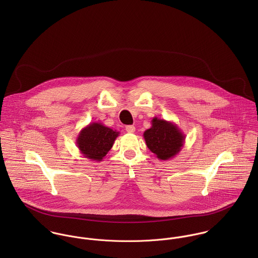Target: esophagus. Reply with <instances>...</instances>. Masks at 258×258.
<instances>
[{
  "label": "esophagus",
  "mask_w": 258,
  "mask_h": 258,
  "mask_svg": "<svg viewBox=\"0 0 258 258\" xmlns=\"http://www.w3.org/2000/svg\"><path fill=\"white\" fill-rule=\"evenodd\" d=\"M125 130L128 132V133H134L135 132V127L133 125H128L126 126Z\"/></svg>",
  "instance_id": "1"
}]
</instances>
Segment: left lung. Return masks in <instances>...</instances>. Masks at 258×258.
Wrapping results in <instances>:
<instances>
[{"label": "left lung", "instance_id": "1", "mask_svg": "<svg viewBox=\"0 0 258 258\" xmlns=\"http://www.w3.org/2000/svg\"><path fill=\"white\" fill-rule=\"evenodd\" d=\"M151 124V128L143 134L149 150L159 160L165 161L175 158L184 146L185 135L171 121L154 117Z\"/></svg>", "mask_w": 258, "mask_h": 258}]
</instances>
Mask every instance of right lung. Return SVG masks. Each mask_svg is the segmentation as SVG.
Segmentation results:
<instances>
[{
  "label": "right lung",
  "instance_id": "1",
  "mask_svg": "<svg viewBox=\"0 0 258 258\" xmlns=\"http://www.w3.org/2000/svg\"><path fill=\"white\" fill-rule=\"evenodd\" d=\"M119 132L104 126L100 122H93L82 128L76 138V145L84 158L102 161L109 152Z\"/></svg>",
  "mask_w": 258,
  "mask_h": 258
}]
</instances>
